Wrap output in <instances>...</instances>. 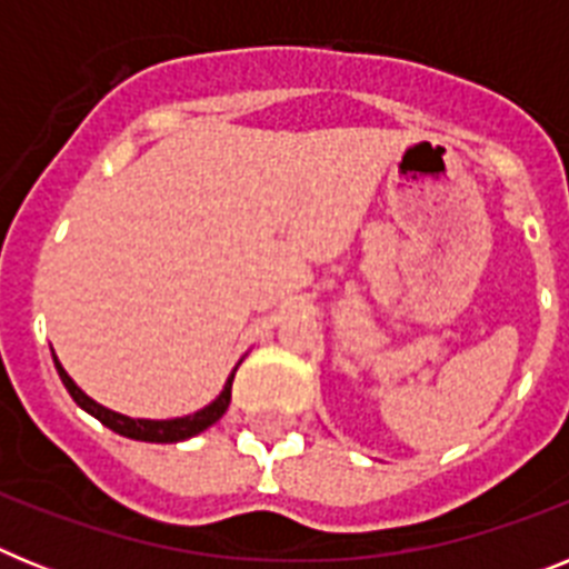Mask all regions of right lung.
Returning <instances> with one entry per match:
<instances>
[{
	"instance_id": "right-lung-1",
	"label": "right lung",
	"mask_w": 569,
	"mask_h": 569,
	"mask_svg": "<svg viewBox=\"0 0 569 569\" xmlns=\"http://www.w3.org/2000/svg\"><path fill=\"white\" fill-rule=\"evenodd\" d=\"M50 353H53V347H50ZM53 365H57L59 379H62V385L68 387V393L73 396V401H77L82 410H88L93 419H99L104 427H110L113 433L128 436V439H136V441H153V445H173V441H184L190 439V436H199L202 430H208L210 425H216V421L222 419L224 410H228L230 405V387H233V376H236L233 370V373L228 376V381H224L222 393L216 396L208 407L196 410L193 416L159 421V419H130V416L113 413V410H108V407H102L99 401H93L90 396L82 393V387H77V381L64 373V367L59 365L57 356H53Z\"/></svg>"
}]
</instances>
